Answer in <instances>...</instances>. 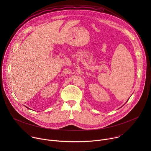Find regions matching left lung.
I'll list each match as a JSON object with an SVG mask.
<instances>
[{"label": "left lung", "instance_id": "8db88e82", "mask_svg": "<svg viewBox=\"0 0 151 151\" xmlns=\"http://www.w3.org/2000/svg\"><path fill=\"white\" fill-rule=\"evenodd\" d=\"M127 101H128V100H127ZM127 101H126V102H127Z\"/></svg>", "mask_w": 151, "mask_h": 151}]
</instances>
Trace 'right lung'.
Wrapping results in <instances>:
<instances>
[{
    "instance_id": "obj_1",
    "label": "right lung",
    "mask_w": 151,
    "mask_h": 151,
    "mask_svg": "<svg viewBox=\"0 0 151 151\" xmlns=\"http://www.w3.org/2000/svg\"><path fill=\"white\" fill-rule=\"evenodd\" d=\"M27 108H28V107H27ZM28 109H29V108H28Z\"/></svg>"
}]
</instances>
